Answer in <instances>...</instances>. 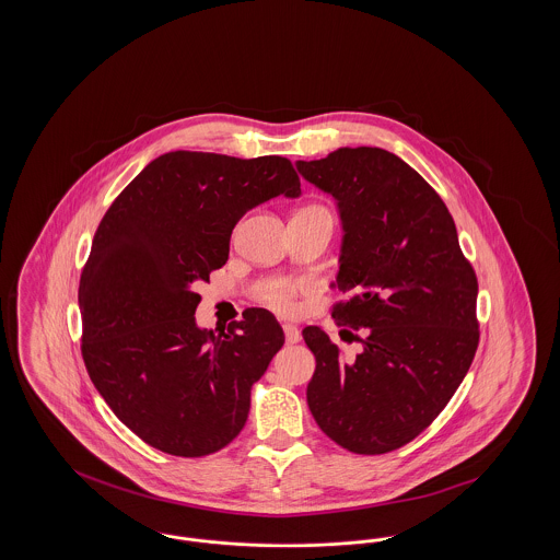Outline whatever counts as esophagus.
I'll list each match as a JSON object with an SVG mask.
<instances>
[{
  "instance_id": "obj_1",
  "label": "esophagus",
  "mask_w": 560,
  "mask_h": 560,
  "mask_svg": "<svg viewBox=\"0 0 560 560\" xmlns=\"http://www.w3.org/2000/svg\"><path fill=\"white\" fill-rule=\"evenodd\" d=\"M283 334H285V340H288V345H295V342H300V329L292 325V323H285L283 325Z\"/></svg>"
}]
</instances>
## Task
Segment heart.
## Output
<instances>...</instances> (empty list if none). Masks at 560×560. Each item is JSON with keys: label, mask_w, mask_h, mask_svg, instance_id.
I'll return each instance as SVG.
<instances>
[{"label": "heart", "mask_w": 560, "mask_h": 560, "mask_svg": "<svg viewBox=\"0 0 560 560\" xmlns=\"http://www.w3.org/2000/svg\"><path fill=\"white\" fill-rule=\"evenodd\" d=\"M308 292L306 281H293V279H272L265 283L258 292V298L279 315H292L295 311L298 295Z\"/></svg>", "instance_id": "b5f03b06"}]
</instances>
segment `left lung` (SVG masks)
Wrapping results in <instances>:
<instances>
[{"instance_id":"left-lung-1","label":"left lung","mask_w":560,"mask_h":560,"mask_svg":"<svg viewBox=\"0 0 560 560\" xmlns=\"http://www.w3.org/2000/svg\"><path fill=\"white\" fill-rule=\"evenodd\" d=\"M295 167L336 199L345 235L331 288L347 300L331 317L363 331V350L342 359L320 327H304L317 359L308 409L348 452L399 450L432 424L470 370L477 275L443 199L397 155L342 147Z\"/></svg>"}]
</instances>
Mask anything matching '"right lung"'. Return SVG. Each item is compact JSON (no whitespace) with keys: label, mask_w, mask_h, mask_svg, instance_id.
I'll return each mask as SVG.
<instances>
[{"label":"right lung","mask_w":560,"mask_h":560,"mask_svg":"<svg viewBox=\"0 0 560 560\" xmlns=\"http://www.w3.org/2000/svg\"><path fill=\"white\" fill-rule=\"evenodd\" d=\"M300 197L292 161L172 151L110 203L80 281L81 354L113 413L144 443L201 457L245 427L252 386L285 336L247 308L220 336L199 329L195 288L229 260L243 213Z\"/></svg>","instance_id":"add662e5"}]
</instances>
